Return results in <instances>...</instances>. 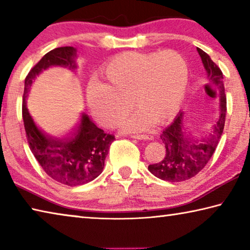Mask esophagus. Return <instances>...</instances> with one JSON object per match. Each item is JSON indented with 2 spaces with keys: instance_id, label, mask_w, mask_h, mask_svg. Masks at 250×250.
Wrapping results in <instances>:
<instances>
[{
  "instance_id": "1",
  "label": "esophagus",
  "mask_w": 250,
  "mask_h": 250,
  "mask_svg": "<svg viewBox=\"0 0 250 250\" xmlns=\"http://www.w3.org/2000/svg\"><path fill=\"white\" fill-rule=\"evenodd\" d=\"M131 138L137 139V140H152V139H153V137H152V135H146V134L131 135Z\"/></svg>"
}]
</instances>
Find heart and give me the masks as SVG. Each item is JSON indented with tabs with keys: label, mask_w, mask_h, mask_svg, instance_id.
Listing matches in <instances>:
<instances>
[{
	"label": "heart",
	"mask_w": 250,
	"mask_h": 250,
	"mask_svg": "<svg viewBox=\"0 0 250 250\" xmlns=\"http://www.w3.org/2000/svg\"><path fill=\"white\" fill-rule=\"evenodd\" d=\"M105 83L87 88V103L100 125H120L132 105L138 109L124 124L128 132L146 131L152 122L164 124L183 104L188 74L184 58L174 50L161 53L125 52L101 70Z\"/></svg>",
	"instance_id": "1"
}]
</instances>
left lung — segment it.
Masks as SVG:
<instances>
[{"label":"left lung","mask_w":250,"mask_h":250,"mask_svg":"<svg viewBox=\"0 0 250 250\" xmlns=\"http://www.w3.org/2000/svg\"><path fill=\"white\" fill-rule=\"evenodd\" d=\"M207 86L214 87L218 95V117L205 137L194 139L188 135L185 129V113L181 111L174 121L160 135L166 146V156L159 163L149 166V171L154 176L168 182H182L192 179L202 171L216 150L225 125L226 96L223 83V73L219 67L211 61L204 50L197 47Z\"/></svg>","instance_id":"1"}]
</instances>
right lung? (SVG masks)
I'll use <instances>...</instances> for the list:
<instances>
[{
	"instance_id": "add662e5",
	"label": "right lung",
	"mask_w": 250,
	"mask_h": 250,
	"mask_svg": "<svg viewBox=\"0 0 250 250\" xmlns=\"http://www.w3.org/2000/svg\"><path fill=\"white\" fill-rule=\"evenodd\" d=\"M77 49L71 46L50 50L29 70L25 78L23 95V121L32 153L46 174L59 183L77 186L86 184L101 174L109 147L115 135L105 133L83 113L77 128L67 138H55L44 132L29 113L26 97L35 78L52 66L75 70Z\"/></svg>"
}]
</instances>
